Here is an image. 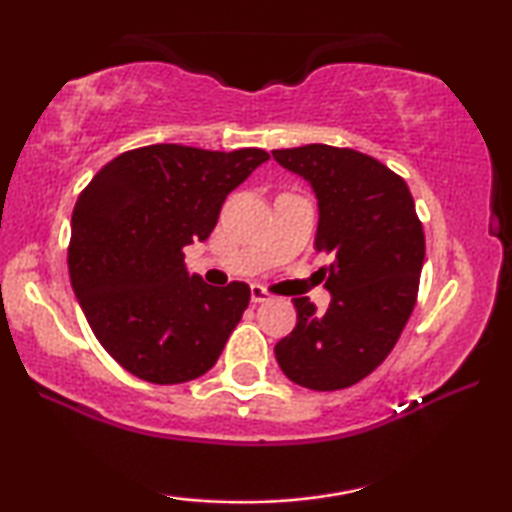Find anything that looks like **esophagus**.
Listing matches in <instances>:
<instances>
[{
    "label": "esophagus",
    "instance_id": "34e87169",
    "mask_svg": "<svg viewBox=\"0 0 512 512\" xmlns=\"http://www.w3.org/2000/svg\"><path fill=\"white\" fill-rule=\"evenodd\" d=\"M272 293L265 289L261 284H254L251 286V303H265V300H270Z\"/></svg>",
    "mask_w": 512,
    "mask_h": 512
}]
</instances>
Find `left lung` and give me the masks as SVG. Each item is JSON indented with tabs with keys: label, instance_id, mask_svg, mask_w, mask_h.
<instances>
[{
	"label": "left lung",
	"instance_id": "1",
	"mask_svg": "<svg viewBox=\"0 0 512 512\" xmlns=\"http://www.w3.org/2000/svg\"><path fill=\"white\" fill-rule=\"evenodd\" d=\"M272 156L312 186L314 247L333 256L331 305L319 314L310 298H293L298 321L275 345L277 363L300 387L347 389L387 359L415 310L422 221L408 184L366 153L307 144Z\"/></svg>",
	"mask_w": 512,
	"mask_h": 512
}]
</instances>
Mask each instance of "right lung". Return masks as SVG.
<instances>
[{
  "label": "right lung",
  "mask_w": 512,
  "mask_h": 512,
  "mask_svg": "<svg viewBox=\"0 0 512 512\" xmlns=\"http://www.w3.org/2000/svg\"><path fill=\"white\" fill-rule=\"evenodd\" d=\"M270 156L151 144L125 151L83 188L72 214V289L100 345L139 380L205 375L247 310L244 282L188 275L184 247L205 242L226 195Z\"/></svg>",
  "instance_id": "right-lung-1"
}]
</instances>
